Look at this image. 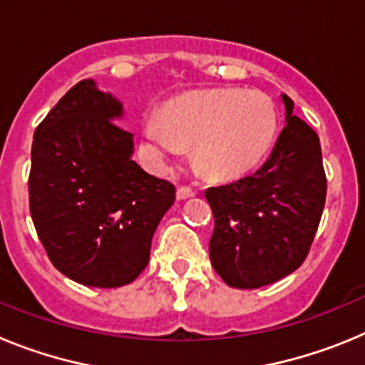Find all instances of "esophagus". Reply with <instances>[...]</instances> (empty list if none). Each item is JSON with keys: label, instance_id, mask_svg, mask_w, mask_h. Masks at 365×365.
<instances>
[{"label": "esophagus", "instance_id": "esophagus-1", "mask_svg": "<svg viewBox=\"0 0 365 365\" xmlns=\"http://www.w3.org/2000/svg\"><path fill=\"white\" fill-rule=\"evenodd\" d=\"M195 195V192H193L192 188H188V186H180V188H177V199L179 201H185V199H190Z\"/></svg>", "mask_w": 365, "mask_h": 365}]
</instances>
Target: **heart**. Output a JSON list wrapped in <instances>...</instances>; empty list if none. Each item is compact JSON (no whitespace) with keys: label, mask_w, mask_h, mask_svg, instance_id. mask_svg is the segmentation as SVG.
Listing matches in <instances>:
<instances>
[{"label":"heart","mask_w":365,"mask_h":365,"mask_svg":"<svg viewBox=\"0 0 365 365\" xmlns=\"http://www.w3.org/2000/svg\"><path fill=\"white\" fill-rule=\"evenodd\" d=\"M278 131V111L263 93L215 89L177 100L148 115L143 137L159 164L193 144V163L212 179L241 175L269 151Z\"/></svg>","instance_id":"obj_1"}]
</instances>
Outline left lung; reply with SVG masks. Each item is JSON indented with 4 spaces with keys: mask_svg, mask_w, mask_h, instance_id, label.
<instances>
[{
    "mask_svg": "<svg viewBox=\"0 0 365 365\" xmlns=\"http://www.w3.org/2000/svg\"><path fill=\"white\" fill-rule=\"evenodd\" d=\"M267 163L230 185L208 188L214 234L208 243L215 272L235 289H259L302 265L320 225L327 193L320 138L292 115Z\"/></svg>",
    "mask_w": 365,
    "mask_h": 365,
    "instance_id": "1",
    "label": "left lung"
}]
</instances>
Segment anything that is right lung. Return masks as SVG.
Here are the masks:
<instances>
[{
  "instance_id": "right-lung-1",
  "label": "right lung",
  "mask_w": 365,
  "mask_h": 365,
  "mask_svg": "<svg viewBox=\"0 0 365 365\" xmlns=\"http://www.w3.org/2000/svg\"><path fill=\"white\" fill-rule=\"evenodd\" d=\"M122 104L82 80L34 131L29 208L51 263L73 282L113 289L150 261L175 186L138 166Z\"/></svg>"
}]
</instances>
